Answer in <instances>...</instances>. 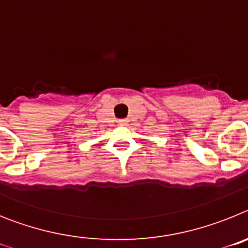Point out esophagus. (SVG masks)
<instances>
[{
	"instance_id": "obj_1",
	"label": "esophagus",
	"mask_w": 248,
	"mask_h": 248,
	"mask_svg": "<svg viewBox=\"0 0 248 248\" xmlns=\"http://www.w3.org/2000/svg\"><path fill=\"white\" fill-rule=\"evenodd\" d=\"M118 123H119L120 125H128L129 120H128V119H120Z\"/></svg>"
}]
</instances>
